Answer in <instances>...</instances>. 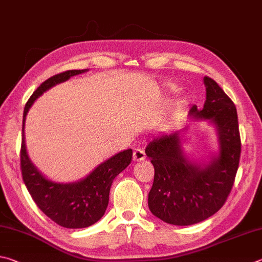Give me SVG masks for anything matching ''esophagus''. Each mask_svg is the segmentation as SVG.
I'll return each mask as SVG.
<instances>
[{
    "mask_svg": "<svg viewBox=\"0 0 262 262\" xmlns=\"http://www.w3.org/2000/svg\"><path fill=\"white\" fill-rule=\"evenodd\" d=\"M146 158V154H145V150L143 148H136L135 152H134V160L135 161H143V160Z\"/></svg>",
    "mask_w": 262,
    "mask_h": 262,
    "instance_id": "esophagus-1",
    "label": "esophagus"
}]
</instances>
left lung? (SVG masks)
<instances>
[{
	"label": "left lung",
	"instance_id": "left-lung-1",
	"mask_svg": "<svg viewBox=\"0 0 262 262\" xmlns=\"http://www.w3.org/2000/svg\"><path fill=\"white\" fill-rule=\"evenodd\" d=\"M203 109L192 105L189 116L214 126L219 149L207 161H193L185 153L187 128L164 132L150 141L145 153L154 166L148 207L154 216L173 226H191L214 215L226 203L241 158L237 110L217 82L204 77Z\"/></svg>",
	"mask_w": 262,
	"mask_h": 262
}]
</instances>
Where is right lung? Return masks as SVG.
<instances>
[{"label": "right lung", "mask_w": 262, "mask_h": 262, "mask_svg": "<svg viewBox=\"0 0 262 262\" xmlns=\"http://www.w3.org/2000/svg\"><path fill=\"white\" fill-rule=\"evenodd\" d=\"M89 71L69 70L50 77L43 81L27 101L23 114V135L20 149V167L23 181L32 199L42 213L58 226L69 229L90 227L103 216L109 203V192L115 177L131 162L132 149L128 148L113 155L95 167L89 175L72 183H58L49 180L41 172L27 154L25 144V121L34 101L55 85L71 77Z\"/></svg>", "instance_id": "obj_1"}]
</instances>
